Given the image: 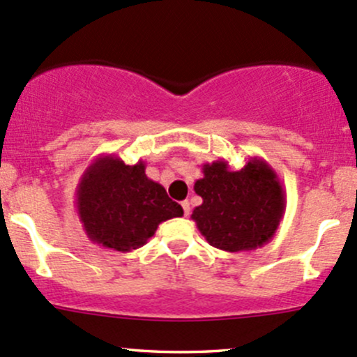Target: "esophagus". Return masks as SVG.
I'll return each instance as SVG.
<instances>
[{"mask_svg": "<svg viewBox=\"0 0 357 357\" xmlns=\"http://www.w3.org/2000/svg\"><path fill=\"white\" fill-rule=\"evenodd\" d=\"M182 208H183V214L189 216L190 214V202L189 201H182Z\"/></svg>", "mask_w": 357, "mask_h": 357, "instance_id": "obj_1", "label": "esophagus"}]
</instances>
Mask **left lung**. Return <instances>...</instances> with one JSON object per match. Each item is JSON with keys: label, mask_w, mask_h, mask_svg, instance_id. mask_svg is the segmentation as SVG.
<instances>
[{"label": "left lung", "mask_w": 357, "mask_h": 357, "mask_svg": "<svg viewBox=\"0 0 357 357\" xmlns=\"http://www.w3.org/2000/svg\"><path fill=\"white\" fill-rule=\"evenodd\" d=\"M202 204L192 220L211 247L225 252H250L269 243L286 211V194L274 168L254 156L240 170L226 160L202 163L195 180Z\"/></svg>", "instance_id": "1"}]
</instances>
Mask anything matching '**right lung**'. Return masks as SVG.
Segmentation results:
<instances>
[{
    "label": "right lung",
    "instance_id": "1",
    "mask_svg": "<svg viewBox=\"0 0 357 357\" xmlns=\"http://www.w3.org/2000/svg\"><path fill=\"white\" fill-rule=\"evenodd\" d=\"M144 170L141 160L126 165L116 155L88 165L76 187V211L91 243L126 254L143 247L160 223L182 216V206Z\"/></svg>",
    "mask_w": 357,
    "mask_h": 357
}]
</instances>
